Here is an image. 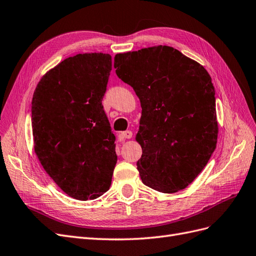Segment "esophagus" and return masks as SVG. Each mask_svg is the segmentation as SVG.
Here are the masks:
<instances>
[{"label":"esophagus","instance_id":"esophagus-1","mask_svg":"<svg viewBox=\"0 0 256 256\" xmlns=\"http://www.w3.org/2000/svg\"><path fill=\"white\" fill-rule=\"evenodd\" d=\"M131 136H132V132H131V131H129V130L122 131V132L120 134V140H124V138H130Z\"/></svg>","mask_w":256,"mask_h":256}]
</instances>
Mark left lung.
I'll return each instance as SVG.
<instances>
[{"instance_id":"1","label":"left lung","mask_w":256,"mask_h":256,"mask_svg":"<svg viewBox=\"0 0 256 256\" xmlns=\"http://www.w3.org/2000/svg\"><path fill=\"white\" fill-rule=\"evenodd\" d=\"M116 74L140 99L142 116L136 140L143 184L175 193L196 180L218 138L214 88L206 69L168 46L118 53Z\"/></svg>"}]
</instances>
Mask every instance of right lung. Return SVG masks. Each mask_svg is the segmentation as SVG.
Instances as JSON below:
<instances>
[{
    "mask_svg": "<svg viewBox=\"0 0 256 256\" xmlns=\"http://www.w3.org/2000/svg\"><path fill=\"white\" fill-rule=\"evenodd\" d=\"M111 70L110 54H76L50 69L33 95L36 156L54 182L80 200L109 190L118 161L102 104Z\"/></svg>",
    "mask_w": 256,
    "mask_h": 256,
    "instance_id": "1",
    "label": "right lung"
}]
</instances>
